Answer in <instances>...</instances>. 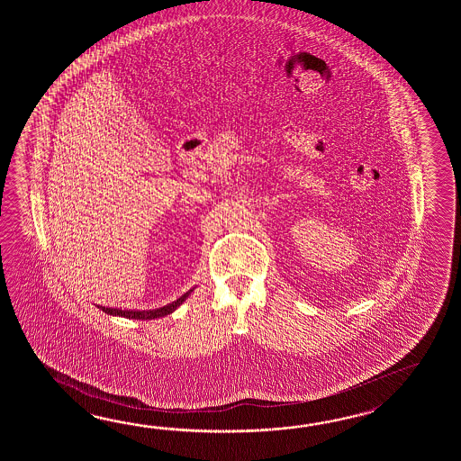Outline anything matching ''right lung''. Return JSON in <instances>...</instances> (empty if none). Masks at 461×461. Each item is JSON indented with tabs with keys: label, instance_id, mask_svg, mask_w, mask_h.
<instances>
[{
	"label": "right lung",
	"instance_id": "obj_1",
	"mask_svg": "<svg viewBox=\"0 0 461 461\" xmlns=\"http://www.w3.org/2000/svg\"><path fill=\"white\" fill-rule=\"evenodd\" d=\"M191 292L193 290L181 294L175 302L165 304L161 308H155V310H128V308H112V306H102V304H98L97 308L107 314H112V316H122V318H128V320H157V318H163V316L173 313L177 306H181L186 302V298L191 294Z\"/></svg>",
	"mask_w": 461,
	"mask_h": 461
}]
</instances>
